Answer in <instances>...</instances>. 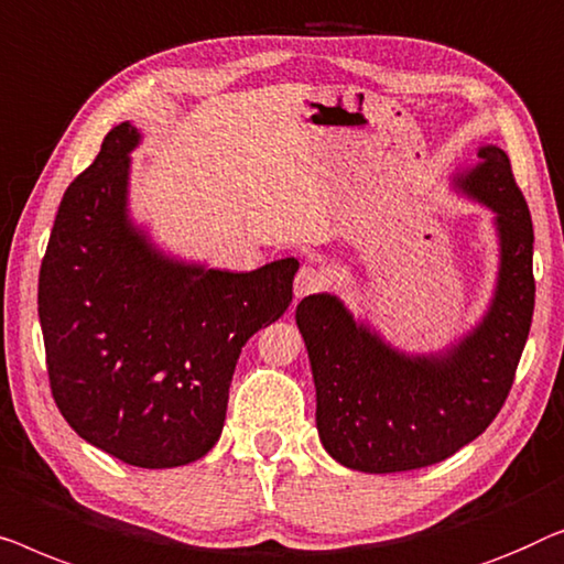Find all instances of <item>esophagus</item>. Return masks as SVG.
<instances>
[{
  "label": "esophagus",
  "instance_id": "34e87169",
  "mask_svg": "<svg viewBox=\"0 0 564 564\" xmlns=\"http://www.w3.org/2000/svg\"><path fill=\"white\" fill-rule=\"evenodd\" d=\"M324 285H327V275H324V271L312 265H301V271L296 273V281H293V296L304 299L308 293L322 291Z\"/></svg>",
  "mask_w": 564,
  "mask_h": 564
}]
</instances>
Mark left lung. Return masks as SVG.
<instances>
[{
    "mask_svg": "<svg viewBox=\"0 0 564 564\" xmlns=\"http://www.w3.org/2000/svg\"><path fill=\"white\" fill-rule=\"evenodd\" d=\"M452 186L494 212L498 275L494 299L473 329L437 352H406L345 306L312 293L296 306L316 388V430L339 465L403 473L442 463L480 437L501 411L534 314V229L498 145Z\"/></svg>",
    "mask_w": 564,
    "mask_h": 564,
    "instance_id": "left-lung-1",
    "label": "left lung"
}]
</instances>
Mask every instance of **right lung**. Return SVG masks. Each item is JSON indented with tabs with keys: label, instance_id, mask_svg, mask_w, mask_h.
Segmentation results:
<instances>
[{
	"label": "right lung",
	"instance_id": "1",
	"mask_svg": "<svg viewBox=\"0 0 564 564\" xmlns=\"http://www.w3.org/2000/svg\"><path fill=\"white\" fill-rule=\"evenodd\" d=\"M117 124L66 188L37 283L47 376L78 437L127 465H188L217 444L245 343L283 316L296 258L232 273L163 252L130 217Z\"/></svg>",
	"mask_w": 564,
	"mask_h": 564
}]
</instances>
